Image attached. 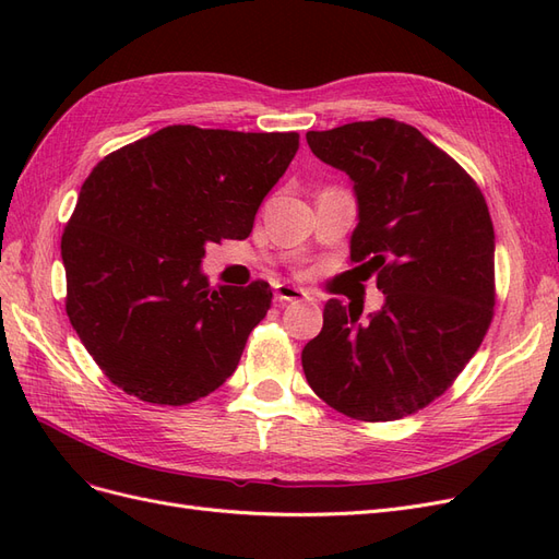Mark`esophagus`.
I'll use <instances>...</instances> for the list:
<instances>
[{
	"label": "esophagus",
	"instance_id": "obj_1",
	"mask_svg": "<svg viewBox=\"0 0 559 559\" xmlns=\"http://www.w3.org/2000/svg\"><path fill=\"white\" fill-rule=\"evenodd\" d=\"M275 300L277 302H292V300H312V298H310V294L306 289H300V286L277 284L275 286Z\"/></svg>",
	"mask_w": 559,
	"mask_h": 559
}]
</instances>
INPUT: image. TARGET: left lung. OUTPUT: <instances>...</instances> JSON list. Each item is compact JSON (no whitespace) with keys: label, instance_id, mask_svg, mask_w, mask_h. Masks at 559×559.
Returning a JSON list of instances; mask_svg holds the SVG:
<instances>
[{"label":"left lung","instance_id":"obj_1","mask_svg":"<svg viewBox=\"0 0 559 559\" xmlns=\"http://www.w3.org/2000/svg\"><path fill=\"white\" fill-rule=\"evenodd\" d=\"M312 154L352 179L354 270L378 275L382 310L331 298L302 347L312 392L364 421L425 408L462 373L495 314V226L460 163L417 128L376 118L306 134Z\"/></svg>","mask_w":559,"mask_h":559}]
</instances>
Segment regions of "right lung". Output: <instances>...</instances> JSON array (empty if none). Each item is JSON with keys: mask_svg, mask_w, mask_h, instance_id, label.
Returning a JSON list of instances; mask_svg holds the SVG:
<instances>
[{"mask_svg": "<svg viewBox=\"0 0 559 559\" xmlns=\"http://www.w3.org/2000/svg\"><path fill=\"white\" fill-rule=\"evenodd\" d=\"M298 151V132L167 126L83 181L62 233L67 317L126 394L186 405L238 368L270 310L267 282L212 289L207 242L245 240Z\"/></svg>", "mask_w": 559, "mask_h": 559, "instance_id": "add662e5", "label": "right lung"}]
</instances>
